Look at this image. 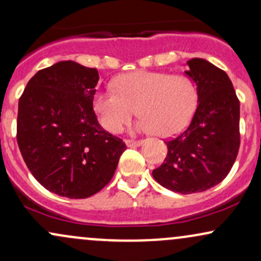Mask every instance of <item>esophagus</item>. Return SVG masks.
<instances>
[{"instance_id":"34e87169","label":"esophagus","mask_w":261,"mask_h":261,"mask_svg":"<svg viewBox=\"0 0 261 261\" xmlns=\"http://www.w3.org/2000/svg\"><path fill=\"white\" fill-rule=\"evenodd\" d=\"M127 147H139L143 143V141H134V140H126L125 141Z\"/></svg>"}]
</instances>
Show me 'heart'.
I'll return each instance as SVG.
<instances>
[{
    "mask_svg": "<svg viewBox=\"0 0 261 261\" xmlns=\"http://www.w3.org/2000/svg\"><path fill=\"white\" fill-rule=\"evenodd\" d=\"M114 89L93 97L97 119L112 134L120 133L136 108L137 131L172 136L186 126L197 106L196 86L185 75L139 70L119 76Z\"/></svg>",
    "mask_w": 261,
    "mask_h": 261,
    "instance_id": "1",
    "label": "heart"
}]
</instances>
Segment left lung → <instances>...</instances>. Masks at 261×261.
Segmentation results:
<instances>
[{
	"label": "left lung",
	"instance_id": "1",
	"mask_svg": "<svg viewBox=\"0 0 261 261\" xmlns=\"http://www.w3.org/2000/svg\"><path fill=\"white\" fill-rule=\"evenodd\" d=\"M186 64L198 106L186 130L166 141L164 163L152 172L163 187L182 194L220 184L240 149V100L230 77L205 59L192 58Z\"/></svg>",
	"mask_w": 261,
	"mask_h": 261
}]
</instances>
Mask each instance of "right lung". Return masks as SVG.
Here are the masks:
<instances>
[{
  "mask_svg": "<svg viewBox=\"0 0 261 261\" xmlns=\"http://www.w3.org/2000/svg\"><path fill=\"white\" fill-rule=\"evenodd\" d=\"M96 68L73 61L39 70L19 98L17 141L33 176L46 190L87 198L112 180L126 149L93 112Z\"/></svg>",
  "mask_w": 261,
  "mask_h": 261,
  "instance_id": "add662e5",
  "label": "right lung"
}]
</instances>
